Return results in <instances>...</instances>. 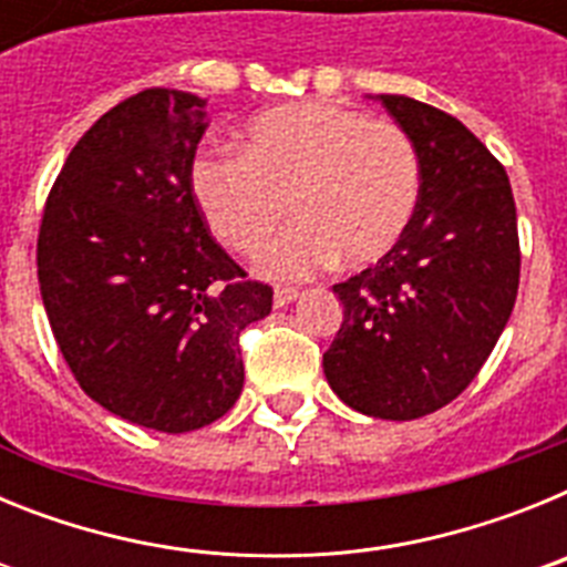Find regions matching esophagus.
Segmentation results:
<instances>
[{"label": "esophagus", "mask_w": 567, "mask_h": 567, "mask_svg": "<svg viewBox=\"0 0 567 567\" xmlns=\"http://www.w3.org/2000/svg\"><path fill=\"white\" fill-rule=\"evenodd\" d=\"M298 298H300V292L295 287H278L275 289V309L289 307V303H295Z\"/></svg>", "instance_id": "1"}]
</instances>
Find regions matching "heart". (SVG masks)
Here are the masks:
<instances>
[{"label":"heart","instance_id":"heart-1","mask_svg":"<svg viewBox=\"0 0 567 567\" xmlns=\"http://www.w3.org/2000/svg\"><path fill=\"white\" fill-rule=\"evenodd\" d=\"M238 153L198 158L189 182L207 227L240 255L267 247L289 209L298 224L260 260L269 278H309L338 258L369 267L417 213L420 155L394 122L329 102L284 104L247 122Z\"/></svg>","mask_w":567,"mask_h":567}]
</instances>
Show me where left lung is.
I'll list each match as a JSON object with an SVG mask.
<instances>
[{"instance_id":"8db88e82","label":"left lung","mask_w":567,"mask_h":567,"mask_svg":"<svg viewBox=\"0 0 567 567\" xmlns=\"http://www.w3.org/2000/svg\"><path fill=\"white\" fill-rule=\"evenodd\" d=\"M412 135L420 204L392 252L334 284L343 323L323 374L349 409L417 420L477 378L519 287L517 207L503 164L443 110L369 96Z\"/></svg>"}]
</instances>
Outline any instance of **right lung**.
Instances as JSON below:
<instances>
[{
    "instance_id": "right-lung-1",
    "label": "right lung",
    "mask_w": 567,
    "mask_h": 567,
    "mask_svg": "<svg viewBox=\"0 0 567 567\" xmlns=\"http://www.w3.org/2000/svg\"><path fill=\"white\" fill-rule=\"evenodd\" d=\"M207 99L144 90L70 150L39 229L50 329L87 398L127 423L182 434L215 423L244 389L238 334L272 289L207 233L193 158Z\"/></svg>"
}]
</instances>
